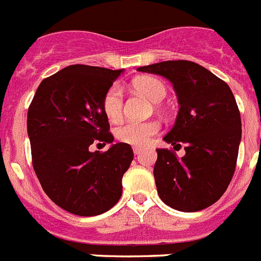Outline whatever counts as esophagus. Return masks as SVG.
<instances>
[{
    "instance_id": "obj_1",
    "label": "esophagus",
    "mask_w": 261,
    "mask_h": 261,
    "mask_svg": "<svg viewBox=\"0 0 261 261\" xmlns=\"http://www.w3.org/2000/svg\"><path fill=\"white\" fill-rule=\"evenodd\" d=\"M133 149H134V153H135V154H138V153H140V152H142V148H140V147H134Z\"/></svg>"
}]
</instances>
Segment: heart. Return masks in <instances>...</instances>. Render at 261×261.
<instances>
[{
	"mask_svg": "<svg viewBox=\"0 0 261 261\" xmlns=\"http://www.w3.org/2000/svg\"><path fill=\"white\" fill-rule=\"evenodd\" d=\"M134 90L149 98L152 102H161L166 97L168 88L161 81L152 76H142L133 82ZM102 110L110 122H118L123 113V91L119 84H113L104 93ZM160 131L159 122H127L116 130L119 142L133 147H144L151 142L152 136Z\"/></svg>",
	"mask_w": 261,
	"mask_h": 261,
	"instance_id": "1",
	"label": "heart"
}]
</instances>
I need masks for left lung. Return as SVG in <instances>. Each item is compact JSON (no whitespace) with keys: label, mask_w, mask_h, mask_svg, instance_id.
<instances>
[{"label":"left lung","mask_w":261,"mask_h":261,"mask_svg":"<svg viewBox=\"0 0 261 261\" xmlns=\"http://www.w3.org/2000/svg\"><path fill=\"white\" fill-rule=\"evenodd\" d=\"M171 82L179 102L175 123L164 136L185 144L180 159L156 149L153 175L159 196L180 212H196L221 198L233 178L242 136L238 105L230 87L191 61H164L138 67Z\"/></svg>","instance_id":"obj_1"}]
</instances>
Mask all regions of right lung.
<instances>
[{"label":"right lung","mask_w":261,"mask_h":261,"mask_svg":"<svg viewBox=\"0 0 261 261\" xmlns=\"http://www.w3.org/2000/svg\"><path fill=\"white\" fill-rule=\"evenodd\" d=\"M123 70L71 65L44 79L28 108L32 165L53 203L76 216H97L118 203L134 152L113 143L102 97Z\"/></svg>","instance_id":"obj_1"}]
</instances>
